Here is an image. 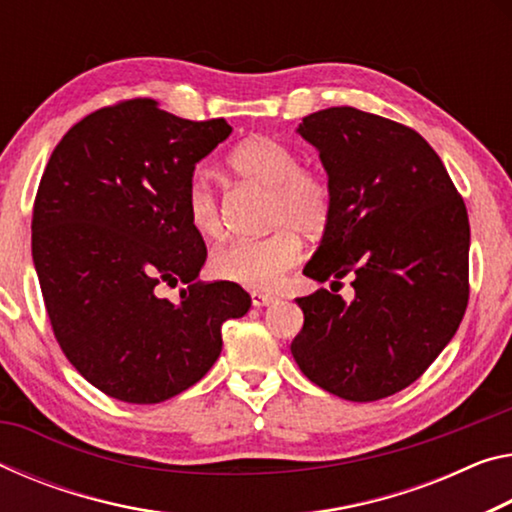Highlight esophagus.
<instances>
[{"label": "esophagus", "instance_id": "esophagus-1", "mask_svg": "<svg viewBox=\"0 0 512 512\" xmlns=\"http://www.w3.org/2000/svg\"><path fill=\"white\" fill-rule=\"evenodd\" d=\"M250 298H253V305H255V307L273 305L275 300H278L273 294H262V291H253V294H250Z\"/></svg>", "mask_w": 512, "mask_h": 512}]
</instances>
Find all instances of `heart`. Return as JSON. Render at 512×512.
I'll return each mask as SVG.
<instances>
[{"label": "heart", "mask_w": 512, "mask_h": 512, "mask_svg": "<svg viewBox=\"0 0 512 512\" xmlns=\"http://www.w3.org/2000/svg\"><path fill=\"white\" fill-rule=\"evenodd\" d=\"M239 180L269 191L266 225L271 234L241 239L218 248L209 259L216 278L248 289H271L303 259L298 232L316 237L326 230L335 212V189L319 168L300 164V154L275 136L257 134L241 141L227 157ZM186 218L207 239L223 234L221 200L207 177L191 175L184 191Z\"/></svg>", "instance_id": "obj_1"}]
</instances>
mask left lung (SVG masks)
Instances as JSON below:
<instances>
[{
    "mask_svg": "<svg viewBox=\"0 0 512 512\" xmlns=\"http://www.w3.org/2000/svg\"><path fill=\"white\" fill-rule=\"evenodd\" d=\"M335 189V212L307 278L342 285L298 298L291 355L314 385L346 401L401 392L456 335L469 300V218L449 173L415 129L355 107L298 127Z\"/></svg>",
    "mask_w": 512,
    "mask_h": 512,
    "instance_id": "8db88e82",
    "label": "left lung"
}]
</instances>
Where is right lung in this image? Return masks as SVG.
Instances as JSON below:
<instances>
[{
    "label": "right lung",
    "instance_id": "add662e5",
    "mask_svg": "<svg viewBox=\"0 0 512 512\" xmlns=\"http://www.w3.org/2000/svg\"><path fill=\"white\" fill-rule=\"evenodd\" d=\"M230 132L134 97L81 118L47 161L31 216L45 310L72 367L113 399L159 403L196 385L223 323L250 310L234 282L196 280L207 246L184 209L196 164ZM180 281L175 301L160 296Z\"/></svg>",
    "mask_w": 512,
    "mask_h": 512
}]
</instances>
